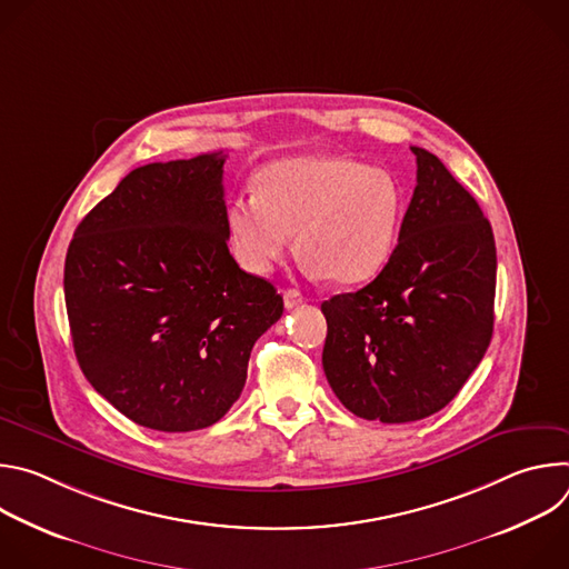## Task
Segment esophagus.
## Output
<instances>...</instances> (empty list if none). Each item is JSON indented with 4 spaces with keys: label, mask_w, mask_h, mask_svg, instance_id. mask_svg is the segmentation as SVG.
<instances>
[{
    "label": "esophagus",
    "mask_w": 569,
    "mask_h": 569,
    "mask_svg": "<svg viewBox=\"0 0 569 569\" xmlns=\"http://www.w3.org/2000/svg\"><path fill=\"white\" fill-rule=\"evenodd\" d=\"M301 301H303V295H301L299 290L290 288V290H286V292H283V303H286V308H288V310L297 308Z\"/></svg>",
    "instance_id": "1"
}]
</instances>
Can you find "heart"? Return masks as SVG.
<instances>
[{
	"label": "heart",
	"mask_w": 569,
	"mask_h": 569,
	"mask_svg": "<svg viewBox=\"0 0 569 569\" xmlns=\"http://www.w3.org/2000/svg\"><path fill=\"white\" fill-rule=\"evenodd\" d=\"M227 231L238 263L268 274L297 248L315 277L362 283L389 261L405 196L398 180L340 154H290L257 176V193L227 204Z\"/></svg>",
	"instance_id": "1"
}]
</instances>
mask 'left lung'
Instances as JSON below:
<instances>
[{
    "label": "left lung",
    "mask_w": 569,
    "mask_h": 569,
    "mask_svg": "<svg viewBox=\"0 0 569 569\" xmlns=\"http://www.w3.org/2000/svg\"><path fill=\"white\" fill-rule=\"evenodd\" d=\"M398 246L358 292L321 303V365L349 412L426 419L459 393L493 336L496 238L477 200L426 148Z\"/></svg>",
    "instance_id": "obj_1"
}]
</instances>
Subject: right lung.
Returning a JSON list of instances; mask_svg holds the SVG:
<instances>
[{
  "instance_id": "add662e5",
  "label": "right lung",
  "mask_w": 569,
  "mask_h": 569,
  "mask_svg": "<svg viewBox=\"0 0 569 569\" xmlns=\"http://www.w3.org/2000/svg\"><path fill=\"white\" fill-rule=\"evenodd\" d=\"M224 154L130 171L76 227L64 303L90 385L137 426L220 421L283 299L227 248Z\"/></svg>"
}]
</instances>
